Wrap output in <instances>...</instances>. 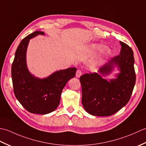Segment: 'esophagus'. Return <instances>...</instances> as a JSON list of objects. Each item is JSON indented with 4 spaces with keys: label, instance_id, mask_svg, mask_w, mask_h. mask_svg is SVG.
Returning <instances> with one entry per match:
<instances>
[{
    "label": "esophagus",
    "instance_id": "34e87169",
    "mask_svg": "<svg viewBox=\"0 0 146 146\" xmlns=\"http://www.w3.org/2000/svg\"><path fill=\"white\" fill-rule=\"evenodd\" d=\"M82 75V71L81 70H77L76 72V76L77 77V78H80V76H81Z\"/></svg>",
    "mask_w": 146,
    "mask_h": 146
}]
</instances>
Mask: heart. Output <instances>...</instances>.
Masks as SVG:
<instances>
[{"label": "heart", "mask_w": 146, "mask_h": 146, "mask_svg": "<svg viewBox=\"0 0 146 146\" xmlns=\"http://www.w3.org/2000/svg\"><path fill=\"white\" fill-rule=\"evenodd\" d=\"M101 48V45L100 44H97V43H95V44H92L89 46V47L87 49V51L89 54H94L95 52L98 51ZM108 52H109V49L107 47H103L99 51V58L104 57L107 56Z\"/></svg>", "instance_id": "obj_1"}]
</instances>
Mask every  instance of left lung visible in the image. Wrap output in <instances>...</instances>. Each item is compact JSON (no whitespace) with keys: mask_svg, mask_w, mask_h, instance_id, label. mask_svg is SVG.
<instances>
[{"mask_svg":"<svg viewBox=\"0 0 146 146\" xmlns=\"http://www.w3.org/2000/svg\"><path fill=\"white\" fill-rule=\"evenodd\" d=\"M120 54L100 68L98 72L85 73L80 78L82 89V104L85 110L95 116H110L128 103L135 83L134 58L129 45L121 42ZM113 64L121 73L110 82L102 78L110 72Z\"/></svg>","mask_w":146,"mask_h":146,"instance_id":"8db88e82","label":"left lung"}]
</instances>
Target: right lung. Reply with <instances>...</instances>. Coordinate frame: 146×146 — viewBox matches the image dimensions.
<instances>
[{
  "instance_id": "right-lung-1",
  "label": "right lung",
  "mask_w": 146,
  "mask_h": 146,
  "mask_svg": "<svg viewBox=\"0 0 146 146\" xmlns=\"http://www.w3.org/2000/svg\"><path fill=\"white\" fill-rule=\"evenodd\" d=\"M38 35L44 33L30 34L18 46L12 64V80L15 97L25 109L33 113L46 114L58 107L61 92L68 80L75 76L76 68L56 71L42 80L31 75L26 66V49L29 39Z\"/></svg>"
}]
</instances>
